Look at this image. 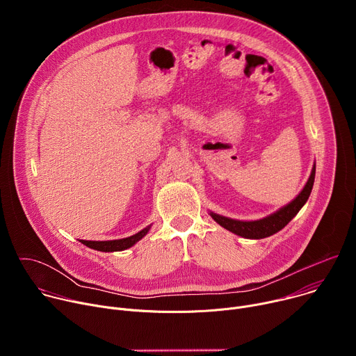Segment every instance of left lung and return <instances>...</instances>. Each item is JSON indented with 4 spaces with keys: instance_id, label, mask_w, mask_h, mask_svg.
I'll return each mask as SVG.
<instances>
[{
    "instance_id": "8db88e82",
    "label": "left lung",
    "mask_w": 356,
    "mask_h": 356,
    "mask_svg": "<svg viewBox=\"0 0 356 356\" xmlns=\"http://www.w3.org/2000/svg\"><path fill=\"white\" fill-rule=\"evenodd\" d=\"M314 177H316V162L313 165V169H312L307 183L304 184L302 190L297 194V197L293 198L289 204L283 206L277 211H275L261 220L241 221V220H234V218H228V217L216 214L213 211H210V216L222 228H225L229 232L239 235L242 238H248V239L268 238V236L279 232L280 229H283L297 216V213L301 210V207L306 204L309 197H310V193L313 190Z\"/></svg>"
}]
</instances>
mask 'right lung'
Masks as SVG:
<instances>
[{
    "label": "right lung",
    "mask_w": 356,
    "mask_h": 356,
    "mask_svg": "<svg viewBox=\"0 0 356 356\" xmlns=\"http://www.w3.org/2000/svg\"><path fill=\"white\" fill-rule=\"evenodd\" d=\"M152 225H147L146 228L140 229L139 232H136L135 235H131L128 238H121V239H113V241H84L80 239V242L91 249L99 250V252H120V250H125L131 246H134L138 241H140L150 229Z\"/></svg>",
    "instance_id": "right-lung-1"
}]
</instances>
